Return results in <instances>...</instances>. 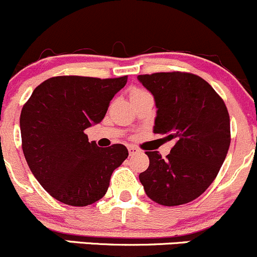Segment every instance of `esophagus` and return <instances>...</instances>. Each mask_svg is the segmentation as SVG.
Instances as JSON below:
<instances>
[{"instance_id": "esophagus-1", "label": "esophagus", "mask_w": 257, "mask_h": 257, "mask_svg": "<svg viewBox=\"0 0 257 257\" xmlns=\"http://www.w3.org/2000/svg\"><path fill=\"white\" fill-rule=\"evenodd\" d=\"M128 152L129 155H136L139 153V149L137 147H134V145H128Z\"/></svg>"}]
</instances>
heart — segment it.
Returning a JSON list of instances; mask_svg holds the SVG:
<instances>
[{
  "label": "heart",
  "mask_w": 257,
  "mask_h": 257,
  "mask_svg": "<svg viewBox=\"0 0 257 257\" xmlns=\"http://www.w3.org/2000/svg\"><path fill=\"white\" fill-rule=\"evenodd\" d=\"M144 90H141V89H136V90H133V92H132V94H137V93H143Z\"/></svg>",
  "instance_id": "obj_1"
}]
</instances>
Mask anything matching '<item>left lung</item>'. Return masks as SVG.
I'll return each instance as SVG.
<instances>
[{
	"label": "left lung",
	"instance_id": "8db88e82",
	"mask_svg": "<svg viewBox=\"0 0 257 257\" xmlns=\"http://www.w3.org/2000/svg\"><path fill=\"white\" fill-rule=\"evenodd\" d=\"M154 95L155 134L175 145L163 159L147 152L149 167L139 174L147 195L164 206L190 203L214 181L230 147V116L224 100L201 77L184 72L142 74Z\"/></svg>",
	"mask_w": 257,
	"mask_h": 257
}]
</instances>
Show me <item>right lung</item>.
I'll return each mask as SVG.
<instances>
[{
	"label": "right lung",
	"mask_w": 257,
	"mask_h": 257,
	"mask_svg": "<svg viewBox=\"0 0 257 257\" xmlns=\"http://www.w3.org/2000/svg\"><path fill=\"white\" fill-rule=\"evenodd\" d=\"M128 77L59 76L41 83L20 118L26 162L51 196L87 206L107 193L114 169L128 158L123 144L99 148L84 131L102 121Z\"/></svg>",
	"instance_id": "add662e5"
}]
</instances>
